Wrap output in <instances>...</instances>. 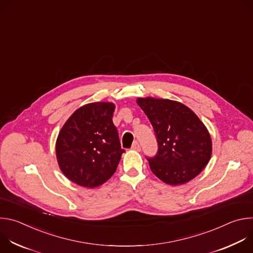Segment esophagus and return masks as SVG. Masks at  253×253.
<instances>
[{
	"label": "esophagus",
	"instance_id": "34e87169",
	"mask_svg": "<svg viewBox=\"0 0 253 253\" xmlns=\"http://www.w3.org/2000/svg\"><path fill=\"white\" fill-rule=\"evenodd\" d=\"M131 149H132V150H135V151H140V150H141V145L139 144V142L135 141V142L133 143V145H132Z\"/></svg>",
	"mask_w": 253,
	"mask_h": 253
}]
</instances>
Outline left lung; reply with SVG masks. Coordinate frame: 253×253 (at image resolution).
Segmentation results:
<instances>
[{"label":"left lung","instance_id":"8db88e82","mask_svg":"<svg viewBox=\"0 0 253 253\" xmlns=\"http://www.w3.org/2000/svg\"><path fill=\"white\" fill-rule=\"evenodd\" d=\"M138 105L154 129L158 150L146 157L151 171L170 185L184 184L207 165L212 151L210 135L185 105L168 100L138 98Z\"/></svg>","mask_w":253,"mask_h":253}]
</instances>
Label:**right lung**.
I'll list each match as a JSON object with an SVG mask.
<instances>
[{
	"instance_id": "right-lung-1",
	"label": "right lung",
	"mask_w": 253,
	"mask_h": 253,
	"mask_svg": "<svg viewBox=\"0 0 253 253\" xmlns=\"http://www.w3.org/2000/svg\"><path fill=\"white\" fill-rule=\"evenodd\" d=\"M114 109L112 103L84 105L72 114L58 135L56 155L60 169L80 186L93 188L106 182L125 152L113 124Z\"/></svg>"
}]
</instances>
